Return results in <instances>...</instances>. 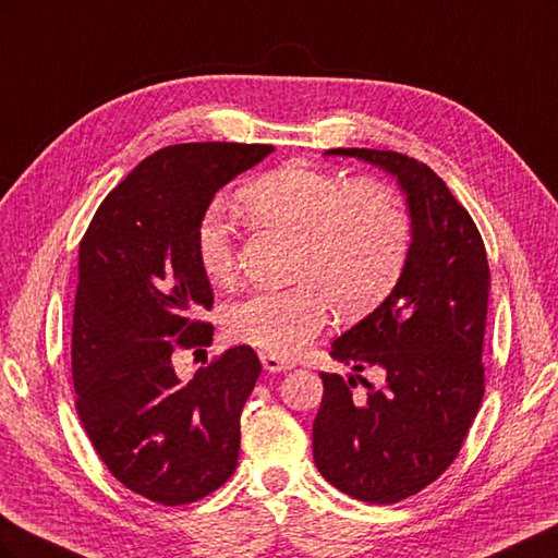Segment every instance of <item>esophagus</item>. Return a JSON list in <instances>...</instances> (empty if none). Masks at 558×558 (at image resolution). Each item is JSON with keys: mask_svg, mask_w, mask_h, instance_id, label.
I'll list each match as a JSON object with an SVG mask.
<instances>
[{"mask_svg": "<svg viewBox=\"0 0 558 558\" xmlns=\"http://www.w3.org/2000/svg\"><path fill=\"white\" fill-rule=\"evenodd\" d=\"M260 363L267 369V373H286V369H291L293 365L289 361H283L277 353H260Z\"/></svg>", "mask_w": 558, "mask_h": 558, "instance_id": "1", "label": "esophagus"}]
</instances>
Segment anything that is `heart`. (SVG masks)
<instances>
[{
    "mask_svg": "<svg viewBox=\"0 0 558 558\" xmlns=\"http://www.w3.org/2000/svg\"><path fill=\"white\" fill-rule=\"evenodd\" d=\"M251 223L295 238L291 289L253 291L228 310L234 340L291 356L326 326L330 302L351 316L391 291L410 251V221L388 185L349 181L307 162H286L242 191ZM195 256L211 283L234 277V240L209 207L195 228Z\"/></svg>",
    "mask_w": 558,
    "mask_h": 558,
    "instance_id": "heart-1",
    "label": "heart"
}]
</instances>
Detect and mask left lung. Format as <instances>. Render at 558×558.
Here are the masks:
<instances>
[{"label": "left lung", "mask_w": 558, "mask_h": 558, "mask_svg": "<svg viewBox=\"0 0 558 558\" xmlns=\"http://www.w3.org/2000/svg\"><path fill=\"white\" fill-rule=\"evenodd\" d=\"M396 177L410 211V251L377 310L332 342L351 365L344 381L320 373L324 400L312 428L314 463L342 494L391 505L451 465L484 396L482 344L492 275L470 214L428 165L396 150L330 148ZM373 366L381 387L360 373ZM359 378L365 397H353Z\"/></svg>", "instance_id": "8db88e82"}]
</instances>
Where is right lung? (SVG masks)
I'll use <instances>...</instances> for the list:
<instances>
[{
	"mask_svg": "<svg viewBox=\"0 0 558 558\" xmlns=\"http://www.w3.org/2000/svg\"><path fill=\"white\" fill-rule=\"evenodd\" d=\"M267 144H177L142 160L99 205L78 248L72 328L76 410L99 459L130 492L185 505L230 480L240 414L260 375L232 347L191 381L179 347L211 344V283L195 228L214 195L272 154Z\"/></svg>",
	"mask_w": 558,
	"mask_h": 558,
	"instance_id": "add662e5",
	"label": "right lung"
}]
</instances>
